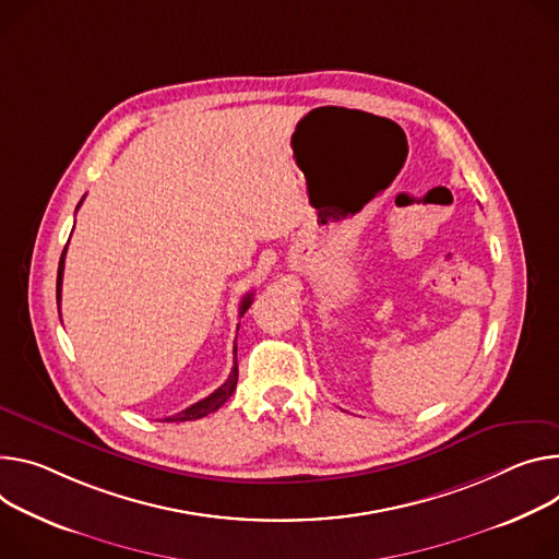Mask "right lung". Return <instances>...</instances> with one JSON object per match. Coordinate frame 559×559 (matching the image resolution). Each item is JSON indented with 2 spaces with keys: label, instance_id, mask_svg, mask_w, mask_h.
Masks as SVG:
<instances>
[{
  "label": "right lung",
  "instance_id": "right-lung-1",
  "mask_svg": "<svg viewBox=\"0 0 559 559\" xmlns=\"http://www.w3.org/2000/svg\"><path fill=\"white\" fill-rule=\"evenodd\" d=\"M80 205H82V200H80ZM78 205V207H80ZM67 247H69V242H67ZM67 247H64V251H62V259H60V267H58V310H60V298H62V276H64V257H67ZM251 306V292L249 294H245V298L240 300V317L247 312V308ZM234 354H236V347H234ZM236 381H238V366H236V361H234V370H231V374H229V379L218 388V390H214L210 396H205V399H200L198 403H193V405H189V408H185L182 413H178V415H174V417H167L165 421H195V419H202V417H207L210 413H216L221 405L234 394V390H236Z\"/></svg>",
  "mask_w": 559,
  "mask_h": 559
}]
</instances>
